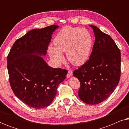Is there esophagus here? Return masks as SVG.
Segmentation results:
<instances>
[{"mask_svg":"<svg viewBox=\"0 0 129 129\" xmlns=\"http://www.w3.org/2000/svg\"><path fill=\"white\" fill-rule=\"evenodd\" d=\"M72 75H73V72H72L71 70H69L68 73L67 74V76H66L67 77H68V78H69V77H71Z\"/></svg>","mask_w":129,"mask_h":129,"instance_id":"1","label":"esophagus"}]
</instances>
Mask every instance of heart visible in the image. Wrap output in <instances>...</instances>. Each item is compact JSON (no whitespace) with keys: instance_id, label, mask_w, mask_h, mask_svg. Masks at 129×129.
I'll return each instance as SVG.
<instances>
[{"instance_id":"1","label":"heart","mask_w":129,"mask_h":129,"mask_svg":"<svg viewBox=\"0 0 129 129\" xmlns=\"http://www.w3.org/2000/svg\"><path fill=\"white\" fill-rule=\"evenodd\" d=\"M54 47L50 46L48 52L57 64L64 60L62 53L66 52L67 59L75 66H81L89 59L92 48L93 40L85 29L66 26L54 38Z\"/></svg>"}]
</instances>
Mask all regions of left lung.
I'll use <instances>...</instances> for the list:
<instances>
[{
  "mask_svg": "<svg viewBox=\"0 0 129 129\" xmlns=\"http://www.w3.org/2000/svg\"><path fill=\"white\" fill-rule=\"evenodd\" d=\"M95 40L89 59L73 76L80 82L78 94L89 105H97L107 99L119 84L120 77V51L109 35L96 26L89 25Z\"/></svg>",
  "mask_w": 129,
  "mask_h": 129,
  "instance_id": "8db88e82",
  "label": "left lung"
}]
</instances>
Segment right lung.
<instances>
[{
	"label": "right lung",
	"mask_w": 129,
	"mask_h": 129,
	"mask_svg": "<svg viewBox=\"0 0 129 129\" xmlns=\"http://www.w3.org/2000/svg\"><path fill=\"white\" fill-rule=\"evenodd\" d=\"M51 25L28 31L14 43L7 58L10 86L15 96L29 106L46 107L54 99L68 70L49 66L45 56L53 33Z\"/></svg>",
	"instance_id": "1"
}]
</instances>
